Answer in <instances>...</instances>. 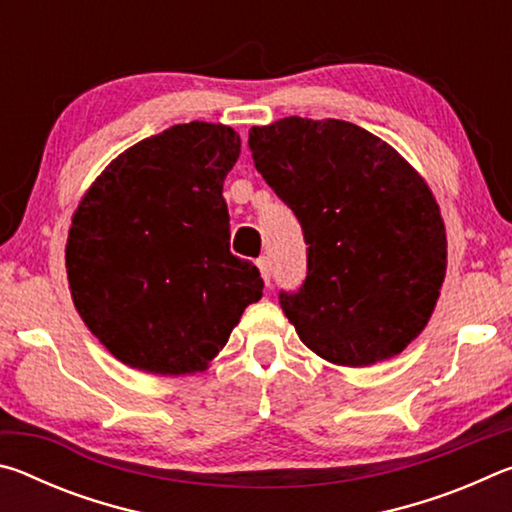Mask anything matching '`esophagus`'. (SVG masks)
<instances>
[{"label":"esophagus","mask_w":512,"mask_h":512,"mask_svg":"<svg viewBox=\"0 0 512 512\" xmlns=\"http://www.w3.org/2000/svg\"><path fill=\"white\" fill-rule=\"evenodd\" d=\"M257 268L259 273H262V280L266 287H271V266H268V259L266 257H259L257 259Z\"/></svg>","instance_id":"obj_1"}]
</instances>
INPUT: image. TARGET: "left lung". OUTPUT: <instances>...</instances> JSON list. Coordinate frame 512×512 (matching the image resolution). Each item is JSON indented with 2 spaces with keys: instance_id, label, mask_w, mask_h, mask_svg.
<instances>
[{
  "instance_id": "1",
  "label": "left lung",
  "mask_w": 512,
  "mask_h": 512,
  "mask_svg": "<svg viewBox=\"0 0 512 512\" xmlns=\"http://www.w3.org/2000/svg\"><path fill=\"white\" fill-rule=\"evenodd\" d=\"M248 146L309 244L305 284L280 293L300 341L348 368L400 354L427 327L447 273L445 223L424 178L341 119L284 117L250 128Z\"/></svg>"
}]
</instances>
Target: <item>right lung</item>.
<instances>
[{
	"label": "right lung",
	"mask_w": 512,
	"mask_h": 512,
	"mask_svg": "<svg viewBox=\"0 0 512 512\" xmlns=\"http://www.w3.org/2000/svg\"><path fill=\"white\" fill-rule=\"evenodd\" d=\"M239 153L235 128L176 124L119 153L76 207L65 246L74 307L128 368L203 372L262 298L257 266L230 253L223 180Z\"/></svg>",
	"instance_id": "add662e5"
}]
</instances>
